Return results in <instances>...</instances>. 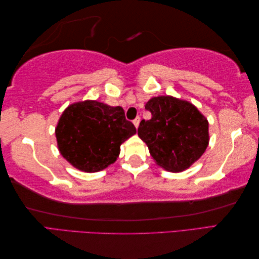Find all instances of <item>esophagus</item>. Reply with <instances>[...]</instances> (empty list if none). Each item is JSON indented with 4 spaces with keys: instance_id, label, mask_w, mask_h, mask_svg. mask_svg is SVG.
<instances>
[{
    "instance_id": "1",
    "label": "esophagus",
    "mask_w": 259,
    "mask_h": 259,
    "mask_svg": "<svg viewBox=\"0 0 259 259\" xmlns=\"http://www.w3.org/2000/svg\"><path fill=\"white\" fill-rule=\"evenodd\" d=\"M133 122H134V124H135L136 128H138V126H139V123H140V117H137V118L133 121Z\"/></svg>"
}]
</instances>
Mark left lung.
Returning a JSON list of instances; mask_svg holds the SVG:
<instances>
[{"mask_svg":"<svg viewBox=\"0 0 259 259\" xmlns=\"http://www.w3.org/2000/svg\"><path fill=\"white\" fill-rule=\"evenodd\" d=\"M150 120H141L138 136L158 166L184 171L199 159L209 142L208 121L194 104L170 96L151 98L145 107Z\"/></svg>","mask_w":259,"mask_h":259,"instance_id":"1","label":"left lung"}]
</instances>
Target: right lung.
<instances>
[{
	"mask_svg": "<svg viewBox=\"0 0 259 259\" xmlns=\"http://www.w3.org/2000/svg\"><path fill=\"white\" fill-rule=\"evenodd\" d=\"M137 133L121 107L87 100L64 110L56 128L59 150L76 169L97 172L113 163L120 146Z\"/></svg>",
	"mask_w": 259,
	"mask_h": 259,
	"instance_id": "right-lung-1",
	"label": "right lung"
}]
</instances>
